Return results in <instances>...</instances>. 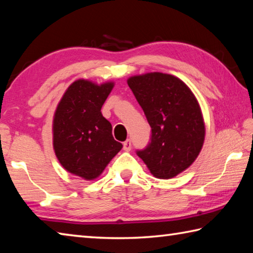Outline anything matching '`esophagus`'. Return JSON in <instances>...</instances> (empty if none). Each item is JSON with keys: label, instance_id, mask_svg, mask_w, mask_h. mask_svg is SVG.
Returning <instances> with one entry per match:
<instances>
[{"label": "esophagus", "instance_id": "34e87169", "mask_svg": "<svg viewBox=\"0 0 253 253\" xmlns=\"http://www.w3.org/2000/svg\"><path fill=\"white\" fill-rule=\"evenodd\" d=\"M123 148H124V150L129 151L131 149V140L130 139H127L126 141H124Z\"/></svg>", "mask_w": 253, "mask_h": 253}]
</instances>
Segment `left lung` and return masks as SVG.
<instances>
[{
  "instance_id": "left-lung-1",
  "label": "left lung",
  "mask_w": 253,
  "mask_h": 253,
  "mask_svg": "<svg viewBox=\"0 0 253 253\" xmlns=\"http://www.w3.org/2000/svg\"><path fill=\"white\" fill-rule=\"evenodd\" d=\"M127 83L151 127L148 146L136 154L155 177L177 176L195 162L205 140L195 95L182 81L164 73L132 76Z\"/></svg>"
}]
</instances>
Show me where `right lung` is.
Listing matches in <instances>:
<instances>
[{
    "instance_id": "obj_1",
    "label": "right lung",
    "mask_w": 253,
    "mask_h": 253,
    "mask_svg": "<svg viewBox=\"0 0 253 253\" xmlns=\"http://www.w3.org/2000/svg\"><path fill=\"white\" fill-rule=\"evenodd\" d=\"M113 87L114 83L76 81L54 114L55 155L68 172L86 180L97 178L123 147L114 139L112 124L100 112Z\"/></svg>"
}]
</instances>
